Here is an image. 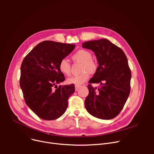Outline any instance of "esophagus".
Segmentation results:
<instances>
[{"instance_id": "34e87169", "label": "esophagus", "mask_w": 154, "mask_h": 154, "mask_svg": "<svg viewBox=\"0 0 154 154\" xmlns=\"http://www.w3.org/2000/svg\"><path fill=\"white\" fill-rule=\"evenodd\" d=\"M80 87V85H75V91H78V89H79V88Z\"/></svg>"}]
</instances>
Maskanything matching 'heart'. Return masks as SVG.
Masks as SVG:
<instances>
[{
  "mask_svg": "<svg viewBox=\"0 0 154 154\" xmlns=\"http://www.w3.org/2000/svg\"><path fill=\"white\" fill-rule=\"evenodd\" d=\"M92 54L86 50L81 49L76 52L72 55V59L75 62L82 63V74L69 77L67 82L69 84L80 85L88 80L90 77V73L92 74L97 69V63L92 59ZM59 70L65 75H69L71 72V66L69 62L66 59H62L59 63Z\"/></svg>",
  "mask_w": 154,
  "mask_h": 154,
  "instance_id": "heart-1",
  "label": "heart"
}]
</instances>
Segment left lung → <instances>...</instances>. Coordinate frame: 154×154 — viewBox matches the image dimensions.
<instances>
[{"instance_id":"1","label":"left lung","mask_w":154,"mask_h":154,"mask_svg":"<svg viewBox=\"0 0 154 154\" xmlns=\"http://www.w3.org/2000/svg\"><path fill=\"white\" fill-rule=\"evenodd\" d=\"M82 47L94 52L99 63L87 85L89 93L85 108L96 118L114 119L123 109L131 92V71L127 57L120 48L106 38L85 42ZM99 83V88L91 85Z\"/></svg>"}]
</instances>
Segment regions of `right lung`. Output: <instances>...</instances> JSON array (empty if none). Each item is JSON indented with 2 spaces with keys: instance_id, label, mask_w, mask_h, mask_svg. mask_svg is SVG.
Instances as JSON below:
<instances>
[{
  "instance_id": "add662e5",
  "label": "right lung",
  "mask_w": 154,
  "mask_h": 154,
  "mask_svg": "<svg viewBox=\"0 0 154 154\" xmlns=\"http://www.w3.org/2000/svg\"><path fill=\"white\" fill-rule=\"evenodd\" d=\"M75 47L45 40L37 44L22 61L20 86L23 98L27 106L40 119H58L68 107V99L74 94L75 85L57 87L65 80L59 63Z\"/></svg>"
}]
</instances>
